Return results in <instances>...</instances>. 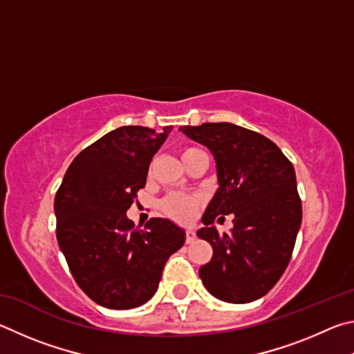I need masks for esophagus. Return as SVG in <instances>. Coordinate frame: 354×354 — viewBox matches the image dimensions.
I'll return each instance as SVG.
<instances>
[{
  "mask_svg": "<svg viewBox=\"0 0 354 354\" xmlns=\"http://www.w3.org/2000/svg\"><path fill=\"white\" fill-rule=\"evenodd\" d=\"M196 241V233L193 230H187V244H191Z\"/></svg>",
  "mask_w": 354,
  "mask_h": 354,
  "instance_id": "1",
  "label": "esophagus"
}]
</instances>
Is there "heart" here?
Here are the masks:
<instances>
[{
	"mask_svg": "<svg viewBox=\"0 0 354 354\" xmlns=\"http://www.w3.org/2000/svg\"><path fill=\"white\" fill-rule=\"evenodd\" d=\"M199 149H183L182 151V160L189 157ZM202 205V197L197 194H187V193H171L166 196L163 202H161V212H163L167 218L172 221L180 222V224H188L194 219L197 209Z\"/></svg>",
	"mask_w": 354,
	"mask_h": 354,
	"instance_id": "b5f03b06",
	"label": "heart"
}]
</instances>
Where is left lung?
Returning a JSON list of instances; mask_svg holds the SVG:
<instances>
[{
	"label": "left lung",
	"mask_w": 354,
	"mask_h": 354,
	"mask_svg": "<svg viewBox=\"0 0 354 354\" xmlns=\"http://www.w3.org/2000/svg\"><path fill=\"white\" fill-rule=\"evenodd\" d=\"M213 153L219 188L202 216L197 236L213 247L199 269L203 286L227 303L261 299L280 280L301 225L295 171L274 141L232 122L180 127ZM233 214L230 234L212 225Z\"/></svg>",
	"instance_id": "left-lung-1"
}]
</instances>
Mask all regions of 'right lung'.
<instances>
[{"instance_id": "add662e5", "label": "right lung", "mask_w": 354, "mask_h": 354, "mask_svg": "<svg viewBox=\"0 0 354 354\" xmlns=\"http://www.w3.org/2000/svg\"><path fill=\"white\" fill-rule=\"evenodd\" d=\"M171 130L124 126L105 133L73 160L55 194L60 250L79 288L104 308L151 300L167 258L185 244V230L169 219L152 218L136 230L126 214Z\"/></svg>"}]
</instances>
